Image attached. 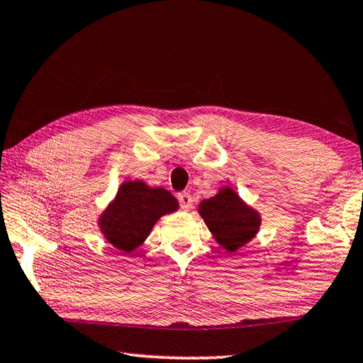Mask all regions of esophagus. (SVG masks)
<instances>
[{"label": "esophagus", "mask_w": 363, "mask_h": 363, "mask_svg": "<svg viewBox=\"0 0 363 363\" xmlns=\"http://www.w3.org/2000/svg\"><path fill=\"white\" fill-rule=\"evenodd\" d=\"M177 198H178V202H180V206H182L183 211H189V208H191L193 198H191V194H189L188 191L178 193Z\"/></svg>", "instance_id": "esophagus-1"}]
</instances>
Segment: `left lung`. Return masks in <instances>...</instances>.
<instances>
[{"label":"left lung","mask_w":363,"mask_h":363,"mask_svg":"<svg viewBox=\"0 0 363 363\" xmlns=\"http://www.w3.org/2000/svg\"><path fill=\"white\" fill-rule=\"evenodd\" d=\"M198 212L215 240L231 253L249 244L262 225L259 212L245 204L230 186L220 188L217 194L202 201Z\"/></svg>","instance_id":"obj_1"}]
</instances>
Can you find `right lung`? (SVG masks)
I'll return each instance as SVG.
<instances>
[{
	"instance_id": "1",
	"label": "right lung",
	"mask_w": 363,
	"mask_h": 363,
	"mask_svg": "<svg viewBox=\"0 0 363 363\" xmlns=\"http://www.w3.org/2000/svg\"><path fill=\"white\" fill-rule=\"evenodd\" d=\"M178 211V201L164 188L127 180L99 217V228L114 249L130 253L150 236L156 221Z\"/></svg>"
}]
</instances>
